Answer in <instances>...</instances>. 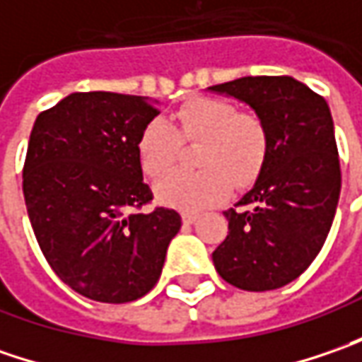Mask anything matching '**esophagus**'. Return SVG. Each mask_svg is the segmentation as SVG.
I'll return each instance as SVG.
<instances>
[{
	"label": "esophagus",
	"mask_w": 362,
	"mask_h": 362,
	"mask_svg": "<svg viewBox=\"0 0 362 362\" xmlns=\"http://www.w3.org/2000/svg\"><path fill=\"white\" fill-rule=\"evenodd\" d=\"M183 217V221L185 223H195L197 219H199V214H193V211H185V214H181Z\"/></svg>",
	"instance_id": "esophagus-1"
}]
</instances>
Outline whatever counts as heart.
<instances>
[{
    "instance_id": "heart-1",
    "label": "heart",
    "mask_w": 362,
    "mask_h": 362,
    "mask_svg": "<svg viewBox=\"0 0 362 362\" xmlns=\"http://www.w3.org/2000/svg\"><path fill=\"white\" fill-rule=\"evenodd\" d=\"M181 143H202L195 173H173L155 187L157 199L181 211H202L223 202L233 189L250 185L268 157V129L254 112H238L226 100L199 98L183 106L175 120H151L136 143L139 165L148 177L175 167Z\"/></svg>"
}]
</instances>
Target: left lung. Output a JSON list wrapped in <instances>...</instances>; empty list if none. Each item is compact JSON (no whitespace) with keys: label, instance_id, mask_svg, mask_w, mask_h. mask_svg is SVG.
<instances>
[{"label":"left lung","instance_id":"left-lung-1","mask_svg":"<svg viewBox=\"0 0 362 362\" xmlns=\"http://www.w3.org/2000/svg\"><path fill=\"white\" fill-rule=\"evenodd\" d=\"M247 105L268 129V157L230 209L214 252L219 276L250 292L296 280L322 250L341 195V165L327 100L292 76H243L209 86Z\"/></svg>","mask_w":362,"mask_h":362}]
</instances>
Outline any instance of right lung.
Listing matches in <instances>:
<instances>
[{"label":"right lung","instance_id":"right-lung-1","mask_svg":"<svg viewBox=\"0 0 362 362\" xmlns=\"http://www.w3.org/2000/svg\"><path fill=\"white\" fill-rule=\"evenodd\" d=\"M157 105L74 92L34 122L23 165L28 216L52 270L86 298L122 304L145 296L181 230L175 209L134 211L153 199L136 143Z\"/></svg>","mask_w":362,"mask_h":362}]
</instances>
